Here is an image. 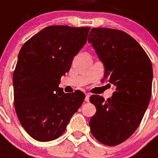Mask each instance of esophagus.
Returning a JSON list of instances; mask_svg holds the SVG:
<instances>
[{
  "mask_svg": "<svg viewBox=\"0 0 158 158\" xmlns=\"http://www.w3.org/2000/svg\"><path fill=\"white\" fill-rule=\"evenodd\" d=\"M89 99H90V95H89V94H86V95H85V100L86 101V102H89Z\"/></svg>",
  "mask_w": 158,
  "mask_h": 158,
  "instance_id": "esophagus-1",
  "label": "esophagus"
}]
</instances>
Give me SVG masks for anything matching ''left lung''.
<instances>
[{"label": "left lung", "instance_id": "1", "mask_svg": "<svg viewBox=\"0 0 158 158\" xmlns=\"http://www.w3.org/2000/svg\"><path fill=\"white\" fill-rule=\"evenodd\" d=\"M89 43L105 68L104 80L116 88L111 98L90 97L96 113L89 126L93 136L107 146L118 145L139 125L151 96L153 68L135 39L121 30L92 28Z\"/></svg>", "mask_w": 158, "mask_h": 158}]
</instances>
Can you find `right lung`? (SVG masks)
Masks as SVG:
<instances>
[{
	"label": "right lung",
	"mask_w": 158,
	"mask_h": 158,
	"mask_svg": "<svg viewBox=\"0 0 158 158\" xmlns=\"http://www.w3.org/2000/svg\"><path fill=\"white\" fill-rule=\"evenodd\" d=\"M89 30L50 26L20 49L12 78L15 112L22 126L37 141L59 138L83 103V92L64 93L59 85L86 44Z\"/></svg>",
	"instance_id": "right-lung-1"
}]
</instances>
